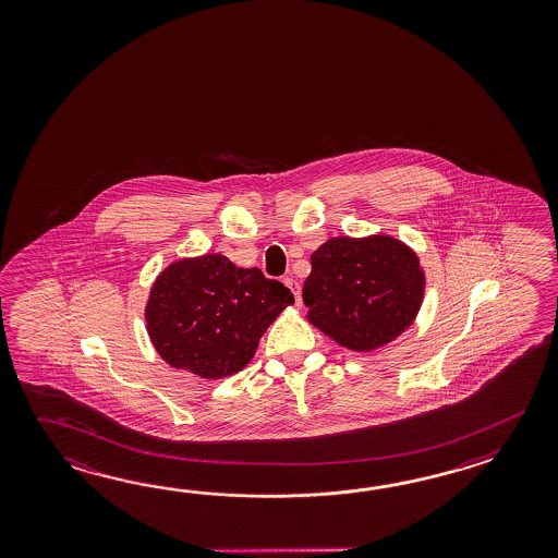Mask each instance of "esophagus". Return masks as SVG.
I'll return each instance as SVG.
<instances>
[{
    "mask_svg": "<svg viewBox=\"0 0 558 558\" xmlns=\"http://www.w3.org/2000/svg\"><path fill=\"white\" fill-rule=\"evenodd\" d=\"M284 284L293 291L296 305H301V284L296 283L295 279H284Z\"/></svg>",
    "mask_w": 558,
    "mask_h": 558,
    "instance_id": "1",
    "label": "esophagus"
}]
</instances>
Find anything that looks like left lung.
<instances>
[{"label": "left lung", "mask_w": 558, "mask_h": 558, "mask_svg": "<svg viewBox=\"0 0 558 558\" xmlns=\"http://www.w3.org/2000/svg\"><path fill=\"white\" fill-rule=\"evenodd\" d=\"M415 251L389 235L332 238L311 255L307 319L335 343L367 353L407 331L423 303Z\"/></svg>", "instance_id": "8db88e82"}]
</instances>
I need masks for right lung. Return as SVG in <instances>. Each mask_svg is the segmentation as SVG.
<instances>
[{"label": "right lung", "mask_w": 558, "mask_h": 558, "mask_svg": "<svg viewBox=\"0 0 558 558\" xmlns=\"http://www.w3.org/2000/svg\"><path fill=\"white\" fill-rule=\"evenodd\" d=\"M295 299L283 283L211 253L171 263L145 307L155 351L171 367L223 379L250 363L263 332Z\"/></svg>", "instance_id": "1"}]
</instances>
